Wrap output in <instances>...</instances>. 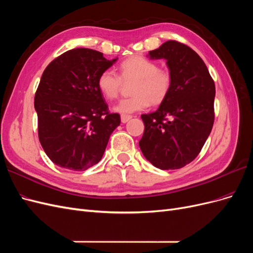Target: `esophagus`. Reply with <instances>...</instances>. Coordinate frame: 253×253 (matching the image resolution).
Instances as JSON below:
<instances>
[{
  "mask_svg": "<svg viewBox=\"0 0 253 253\" xmlns=\"http://www.w3.org/2000/svg\"><path fill=\"white\" fill-rule=\"evenodd\" d=\"M132 118V116L131 115H125V114H122L121 115V122L122 124H126V122Z\"/></svg>",
  "mask_w": 253,
  "mask_h": 253,
  "instance_id": "esophagus-1",
  "label": "esophagus"
}]
</instances>
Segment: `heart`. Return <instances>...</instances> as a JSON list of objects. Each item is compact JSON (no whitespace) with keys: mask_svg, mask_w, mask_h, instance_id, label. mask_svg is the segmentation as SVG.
<instances>
[{"mask_svg":"<svg viewBox=\"0 0 253 253\" xmlns=\"http://www.w3.org/2000/svg\"><path fill=\"white\" fill-rule=\"evenodd\" d=\"M120 76L112 70L99 75L97 87L106 99H115L119 95L122 81H135L132 86L133 96L121 100L114 111L131 114L143 111L150 103L158 105L169 96L173 83L172 73L168 68H159L155 61L142 56H133L125 60L119 67Z\"/></svg>","mask_w":253,"mask_h":253,"instance_id":"heart-1","label":"heart"}]
</instances>
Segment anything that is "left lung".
<instances>
[{"mask_svg": "<svg viewBox=\"0 0 253 253\" xmlns=\"http://www.w3.org/2000/svg\"><path fill=\"white\" fill-rule=\"evenodd\" d=\"M148 56L167 60L173 83L157 111L141 115L139 147L158 169H180L200 154L211 133L215 85L203 59L180 42L167 41Z\"/></svg>", "mask_w": 253, "mask_h": 253, "instance_id": "left-lung-1", "label": "left lung"}]
</instances>
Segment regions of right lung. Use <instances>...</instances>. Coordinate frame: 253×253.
Instances as JSON below:
<instances>
[{"label": "right lung", "instance_id": "add662e5", "mask_svg": "<svg viewBox=\"0 0 253 253\" xmlns=\"http://www.w3.org/2000/svg\"><path fill=\"white\" fill-rule=\"evenodd\" d=\"M116 61L94 49L75 48L45 68L35 109L40 143L55 165L85 171L101 160L120 116L109 112L97 80Z\"/></svg>", "mask_w": 253, "mask_h": 253}]
</instances>
